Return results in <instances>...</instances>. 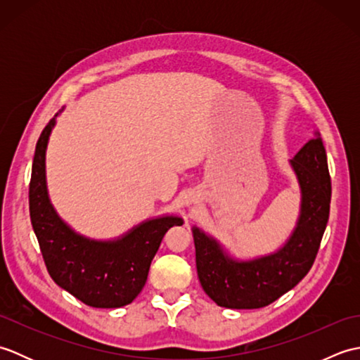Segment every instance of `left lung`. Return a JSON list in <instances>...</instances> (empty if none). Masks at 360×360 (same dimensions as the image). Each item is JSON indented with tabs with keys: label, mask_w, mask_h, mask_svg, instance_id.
<instances>
[{
	"label": "left lung",
	"mask_w": 360,
	"mask_h": 360,
	"mask_svg": "<svg viewBox=\"0 0 360 360\" xmlns=\"http://www.w3.org/2000/svg\"><path fill=\"white\" fill-rule=\"evenodd\" d=\"M302 188L294 232L275 254L249 262L229 257L217 240L193 227L196 271L201 286L218 307L257 309L292 289L311 269L330 218L331 178L326 151L317 134L290 160Z\"/></svg>",
	"instance_id": "obj_1"
}]
</instances>
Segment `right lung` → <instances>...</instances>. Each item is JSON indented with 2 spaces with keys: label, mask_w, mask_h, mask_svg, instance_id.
Wrapping results in <instances>:
<instances>
[{
  "label": "right lung",
  "mask_w": 360,
  "mask_h": 360,
  "mask_svg": "<svg viewBox=\"0 0 360 360\" xmlns=\"http://www.w3.org/2000/svg\"><path fill=\"white\" fill-rule=\"evenodd\" d=\"M56 119L37 142L29 184L30 223L51 278L93 308H120L139 295L165 232L182 226L179 217L145 221L114 241H96L75 233L57 215L46 188V147Z\"/></svg>",
  "instance_id": "obj_1"
}]
</instances>
